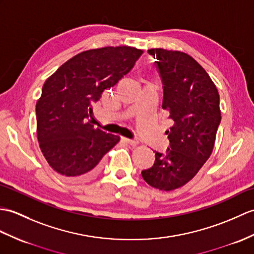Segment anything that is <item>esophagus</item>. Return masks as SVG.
<instances>
[{"label": "esophagus", "instance_id": "1", "mask_svg": "<svg viewBox=\"0 0 254 254\" xmlns=\"http://www.w3.org/2000/svg\"><path fill=\"white\" fill-rule=\"evenodd\" d=\"M122 139L126 141V143L129 145H136L138 144V139L137 138H127V137H122Z\"/></svg>", "mask_w": 254, "mask_h": 254}]
</instances>
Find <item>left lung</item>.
<instances>
[{
    "label": "left lung",
    "mask_w": 254,
    "mask_h": 254,
    "mask_svg": "<svg viewBox=\"0 0 254 254\" xmlns=\"http://www.w3.org/2000/svg\"><path fill=\"white\" fill-rule=\"evenodd\" d=\"M163 88L162 109L173 121L166 152L155 151L151 168L141 171L146 183L170 191L190 182L213 150L221 123L220 95L207 71L190 55L152 49Z\"/></svg>",
    "instance_id": "obj_1"
}]
</instances>
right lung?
<instances>
[{
    "instance_id": "add662e5",
    "label": "right lung",
    "mask_w": 254,
    "mask_h": 254,
    "mask_svg": "<svg viewBox=\"0 0 254 254\" xmlns=\"http://www.w3.org/2000/svg\"><path fill=\"white\" fill-rule=\"evenodd\" d=\"M143 51L103 47L75 55L45 81L35 106L40 148L57 173L74 181L95 175L120 137L88 120L93 105L134 67Z\"/></svg>"
}]
</instances>
